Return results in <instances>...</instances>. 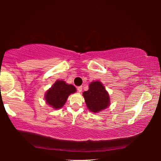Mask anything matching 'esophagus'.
Wrapping results in <instances>:
<instances>
[{
  "instance_id": "esophagus-1",
  "label": "esophagus",
  "mask_w": 161,
  "mask_h": 161,
  "mask_svg": "<svg viewBox=\"0 0 161 161\" xmlns=\"http://www.w3.org/2000/svg\"><path fill=\"white\" fill-rule=\"evenodd\" d=\"M78 89V92H82V86H78V89Z\"/></svg>"
}]
</instances>
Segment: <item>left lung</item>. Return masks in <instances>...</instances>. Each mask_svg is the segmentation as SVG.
I'll return each instance as SVG.
<instances>
[{"mask_svg": "<svg viewBox=\"0 0 161 161\" xmlns=\"http://www.w3.org/2000/svg\"><path fill=\"white\" fill-rule=\"evenodd\" d=\"M89 90L83 93L88 109L93 113H97L107 108L110 105V97L103 83L100 81H92Z\"/></svg>", "mask_w": 161, "mask_h": 161, "instance_id": "8db88e82", "label": "left lung"}]
</instances>
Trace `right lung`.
Segmentation results:
<instances>
[{"label": "right lung", "instance_id": "right-lung-1", "mask_svg": "<svg viewBox=\"0 0 161 161\" xmlns=\"http://www.w3.org/2000/svg\"><path fill=\"white\" fill-rule=\"evenodd\" d=\"M76 92V88L72 84H67L64 80H56L52 87L46 92V103L55 109L64 106L69 94Z\"/></svg>", "mask_w": 161, "mask_h": 161}]
</instances>
